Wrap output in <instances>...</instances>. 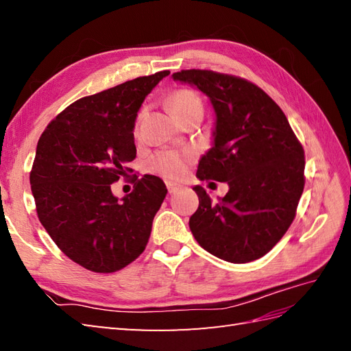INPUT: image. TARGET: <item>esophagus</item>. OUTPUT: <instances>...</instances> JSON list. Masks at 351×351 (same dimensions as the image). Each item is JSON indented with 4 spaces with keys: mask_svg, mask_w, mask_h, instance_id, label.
I'll return each instance as SVG.
<instances>
[{
    "mask_svg": "<svg viewBox=\"0 0 351 351\" xmlns=\"http://www.w3.org/2000/svg\"><path fill=\"white\" fill-rule=\"evenodd\" d=\"M166 185H167V190H169L170 195H173V193H176L178 190H181V187H182V185L176 184V182H171V181H167Z\"/></svg>",
    "mask_w": 351,
    "mask_h": 351,
    "instance_id": "obj_1",
    "label": "esophagus"
}]
</instances>
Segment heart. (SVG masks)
Here are the masks:
<instances>
[{
  "label": "heart",
  "instance_id": "heart-1",
  "mask_svg": "<svg viewBox=\"0 0 351 351\" xmlns=\"http://www.w3.org/2000/svg\"><path fill=\"white\" fill-rule=\"evenodd\" d=\"M171 113L182 119L191 113H204L202 98L191 88H178L169 96ZM193 158L191 151H160L149 158L146 169L154 175H161L170 180H178L185 175L189 162Z\"/></svg>",
  "mask_w": 351,
  "mask_h": 351
}]
</instances>
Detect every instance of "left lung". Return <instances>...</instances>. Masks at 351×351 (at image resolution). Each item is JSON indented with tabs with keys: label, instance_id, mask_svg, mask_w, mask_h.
<instances>
[{
	"label": "left lung",
	"instance_id": "8db88e82",
	"mask_svg": "<svg viewBox=\"0 0 351 351\" xmlns=\"http://www.w3.org/2000/svg\"><path fill=\"white\" fill-rule=\"evenodd\" d=\"M173 80L196 86L215 110L214 146L199 161L200 181L228 182L213 202L202 187L190 217L211 255L244 264L263 258L293 223L304 187V151L280 107L263 88L229 73L187 69Z\"/></svg>",
	"mask_w": 351,
	"mask_h": 351
}]
</instances>
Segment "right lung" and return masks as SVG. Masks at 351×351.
Wrapping results in <instances>:
<instances>
[{
  "mask_svg": "<svg viewBox=\"0 0 351 351\" xmlns=\"http://www.w3.org/2000/svg\"><path fill=\"white\" fill-rule=\"evenodd\" d=\"M170 71L84 96L48 123L37 141L29 184L37 217L58 249L95 273L137 259L167 189L158 176H136L122 202L111 184L132 173L134 125L147 93Z\"/></svg>",
  "mask_w": 351,
  "mask_h": 351,
  "instance_id": "obj_1",
  "label": "right lung"
}]
</instances>
